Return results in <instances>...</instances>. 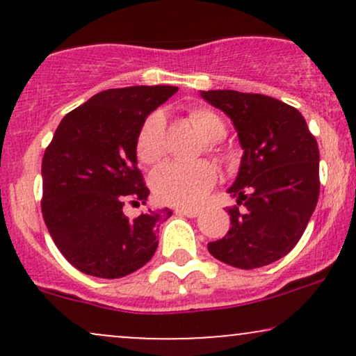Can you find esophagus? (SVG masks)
Returning <instances> with one entry per match:
<instances>
[{
    "instance_id": "obj_1",
    "label": "esophagus",
    "mask_w": 356,
    "mask_h": 356,
    "mask_svg": "<svg viewBox=\"0 0 356 356\" xmlns=\"http://www.w3.org/2000/svg\"><path fill=\"white\" fill-rule=\"evenodd\" d=\"M177 214H182V216H187V218H197L199 214H201V209H195V207H177L175 209Z\"/></svg>"
}]
</instances>
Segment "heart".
<instances>
[{
  "instance_id": "1",
  "label": "heart",
  "mask_w": 356,
  "mask_h": 356,
  "mask_svg": "<svg viewBox=\"0 0 356 356\" xmlns=\"http://www.w3.org/2000/svg\"><path fill=\"white\" fill-rule=\"evenodd\" d=\"M189 122L206 142H218L226 136V125L218 113L207 108H192ZM165 118L154 112L145 118L137 137V155L144 164H155L164 154ZM216 182V169L206 162L177 164L167 162L152 175V191L159 201L174 206H194Z\"/></svg>"
}]
</instances>
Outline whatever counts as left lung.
I'll use <instances>...</instances> for the list:
<instances>
[{
	"mask_svg": "<svg viewBox=\"0 0 356 356\" xmlns=\"http://www.w3.org/2000/svg\"><path fill=\"white\" fill-rule=\"evenodd\" d=\"M201 97L231 118L243 149L227 192L244 209H227L229 231L207 249L229 266H268L296 246L316 207V138L295 107L273 97L236 90H201Z\"/></svg>",
	"mask_w": 356,
	"mask_h": 356,
	"instance_id": "1",
	"label": "left lung"
}]
</instances>
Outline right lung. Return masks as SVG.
Masks as SVG:
<instances>
[{
    "label": "right lung",
    "instance_id": "1",
    "mask_svg": "<svg viewBox=\"0 0 356 356\" xmlns=\"http://www.w3.org/2000/svg\"><path fill=\"white\" fill-rule=\"evenodd\" d=\"M177 90L138 85L97 93L63 117L44 150V224L61 254L85 275L124 277L154 256L157 224L172 211L127 218L124 204H147L137 137L145 118Z\"/></svg>",
    "mask_w": 356,
    "mask_h": 356
}]
</instances>
